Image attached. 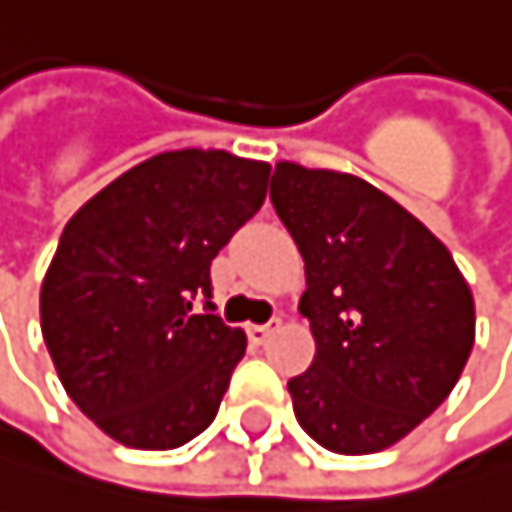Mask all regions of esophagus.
<instances>
[{
    "instance_id": "34e87169",
    "label": "esophagus",
    "mask_w": 512,
    "mask_h": 512,
    "mask_svg": "<svg viewBox=\"0 0 512 512\" xmlns=\"http://www.w3.org/2000/svg\"><path fill=\"white\" fill-rule=\"evenodd\" d=\"M279 325H282L279 319H270L267 325H248V328H245V331H248V341H251V344H267V341H270V334L279 331Z\"/></svg>"
}]
</instances>
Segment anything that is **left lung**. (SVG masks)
<instances>
[{
  "mask_svg": "<svg viewBox=\"0 0 512 512\" xmlns=\"http://www.w3.org/2000/svg\"><path fill=\"white\" fill-rule=\"evenodd\" d=\"M270 199L298 242V310L313 365L288 381L294 418L322 448L396 445L455 390L476 341L467 279L396 199L344 171L276 162Z\"/></svg>",
  "mask_w": 512,
  "mask_h": 512,
  "instance_id": "8db88e82",
  "label": "left lung"
}]
</instances>
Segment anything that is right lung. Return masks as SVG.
I'll return each mask as SVG.
<instances>
[{
  "label": "right lung",
  "mask_w": 512,
  "mask_h": 512,
  "mask_svg": "<svg viewBox=\"0 0 512 512\" xmlns=\"http://www.w3.org/2000/svg\"><path fill=\"white\" fill-rule=\"evenodd\" d=\"M270 165L168 150L91 196L42 279V338L67 396L110 439L165 451L218 415L245 331L214 316L211 261L267 199Z\"/></svg>",
  "instance_id": "right-lung-1"
}]
</instances>
